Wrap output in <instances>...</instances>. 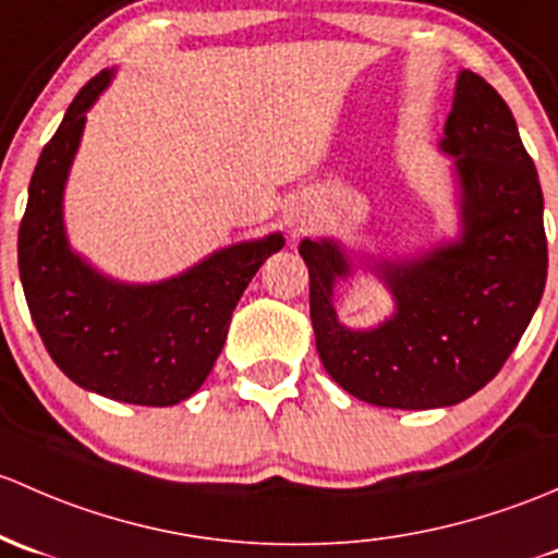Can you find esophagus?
<instances>
[{
	"label": "esophagus",
	"mask_w": 558,
	"mask_h": 558,
	"mask_svg": "<svg viewBox=\"0 0 558 558\" xmlns=\"http://www.w3.org/2000/svg\"><path fill=\"white\" fill-rule=\"evenodd\" d=\"M301 226H303V222H301Z\"/></svg>",
	"instance_id": "34e87169"
}]
</instances>
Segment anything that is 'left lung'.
Segmentation results:
<instances>
[{
	"label": "left lung",
	"instance_id": "1",
	"mask_svg": "<svg viewBox=\"0 0 558 558\" xmlns=\"http://www.w3.org/2000/svg\"><path fill=\"white\" fill-rule=\"evenodd\" d=\"M440 147L457 160L462 239L418 260L384 263L398 301L392 319L347 330L332 308V281L349 274L347 255L332 241L301 244L322 365L373 405L422 411L468 400L510 357L545 290L537 169L502 96L470 69L457 80Z\"/></svg>",
	"mask_w": 558,
	"mask_h": 558
}]
</instances>
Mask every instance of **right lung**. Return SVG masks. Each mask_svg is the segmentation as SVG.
Listing matches in <instances>:
<instances>
[{
	"label": "right lung",
	"instance_id": "obj_1",
	"mask_svg": "<svg viewBox=\"0 0 558 558\" xmlns=\"http://www.w3.org/2000/svg\"><path fill=\"white\" fill-rule=\"evenodd\" d=\"M109 80L105 69L80 88L34 166L19 231L21 284L45 349L74 384L120 403L163 408L206 381L239 298L284 239L228 246L160 284H120L80 260L66 244L61 195L85 112Z\"/></svg>",
	"mask_w": 558,
	"mask_h": 558
}]
</instances>
